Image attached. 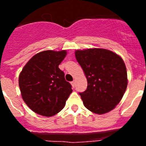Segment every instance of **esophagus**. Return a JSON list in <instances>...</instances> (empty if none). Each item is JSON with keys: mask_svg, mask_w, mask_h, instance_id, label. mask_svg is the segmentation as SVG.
I'll use <instances>...</instances> for the list:
<instances>
[{"mask_svg": "<svg viewBox=\"0 0 146 146\" xmlns=\"http://www.w3.org/2000/svg\"><path fill=\"white\" fill-rule=\"evenodd\" d=\"M71 84H72V87L74 88V86H75V82H74V81H72V82H71Z\"/></svg>", "mask_w": 146, "mask_h": 146, "instance_id": "1", "label": "esophagus"}]
</instances>
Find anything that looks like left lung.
Listing matches in <instances>:
<instances>
[{"mask_svg":"<svg viewBox=\"0 0 146 146\" xmlns=\"http://www.w3.org/2000/svg\"><path fill=\"white\" fill-rule=\"evenodd\" d=\"M87 78V89L79 93L83 104L96 114L110 112L120 102L127 87L123 59L110 50L93 48L75 51Z\"/></svg>","mask_w":146,"mask_h":146,"instance_id":"1","label":"left lung"}]
</instances>
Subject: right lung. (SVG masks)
<instances>
[{"instance_id":"right-lung-1","label":"right lung","mask_w":146,"mask_h":146,"mask_svg":"<svg viewBox=\"0 0 146 146\" xmlns=\"http://www.w3.org/2000/svg\"><path fill=\"white\" fill-rule=\"evenodd\" d=\"M66 51L46 50L30 59L19 76V86L25 104L43 116L57 114L72 92L64 72L58 68Z\"/></svg>"}]
</instances>
